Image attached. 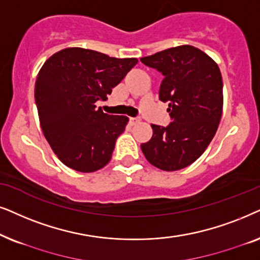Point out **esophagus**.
I'll return each instance as SVG.
<instances>
[{"label": "esophagus", "instance_id": "esophagus-1", "mask_svg": "<svg viewBox=\"0 0 260 260\" xmlns=\"http://www.w3.org/2000/svg\"><path fill=\"white\" fill-rule=\"evenodd\" d=\"M140 122L139 117H129V124L131 126H136L137 123Z\"/></svg>", "mask_w": 260, "mask_h": 260}]
</instances>
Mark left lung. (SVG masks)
I'll list each match as a JSON object with an SVG mask.
<instances>
[{
  "instance_id": "8db88e82",
  "label": "left lung",
  "mask_w": 260,
  "mask_h": 260,
  "mask_svg": "<svg viewBox=\"0 0 260 260\" xmlns=\"http://www.w3.org/2000/svg\"><path fill=\"white\" fill-rule=\"evenodd\" d=\"M140 60L164 76L159 100L169 102L172 119L166 127L151 124L153 136L141 144V151L160 170H181L201 157L219 127L223 107L220 69L191 45L168 48Z\"/></svg>"
}]
</instances>
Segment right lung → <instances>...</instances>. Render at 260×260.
<instances>
[{
    "label": "right lung",
    "mask_w": 260,
    "mask_h": 260,
    "mask_svg": "<svg viewBox=\"0 0 260 260\" xmlns=\"http://www.w3.org/2000/svg\"><path fill=\"white\" fill-rule=\"evenodd\" d=\"M138 63L81 47L51 55L36 81V103L41 129L59 160L79 172L108 164L128 117L96 108Z\"/></svg>",
    "instance_id": "right-lung-1"
}]
</instances>
